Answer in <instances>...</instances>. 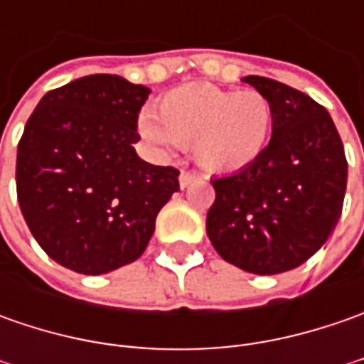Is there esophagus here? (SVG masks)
<instances>
[{"mask_svg":"<svg viewBox=\"0 0 364 364\" xmlns=\"http://www.w3.org/2000/svg\"><path fill=\"white\" fill-rule=\"evenodd\" d=\"M196 180V174H192V172H186V170H182V174H180V188H188L190 184Z\"/></svg>","mask_w":364,"mask_h":364,"instance_id":"34e87169","label":"esophagus"}]
</instances>
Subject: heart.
I'll return each instance as SVG.
<instances>
[{"label": "heart", "mask_w": 364, "mask_h": 364, "mask_svg": "<svg viewBox=\"0 0 364 364\" xmlns=\"http://www.w3.org/2000/svg\"><path fill=\"white\" fill-rule=\"evenodd\" d=\"M273 129L272 101L263 92L231 91L210 82H190L168 91L154 117L139 119V133L151 146H192L206 172L235 174L265 154Z\"/></svg>", "instance_id": "b5f03b06"}]
</instances>
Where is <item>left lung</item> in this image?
I'll list each match as a JSON object with an SVG mask.
<instances>
[{
	"mask_svg": "<svg viewBox=\"0 0 364 364\" xmlns=\"http://www.w3.org/2000/svg\"><path fill=\"white\" fill-rule=\"evenodd\" d=\"M243 80L272 101V139L247 170L210 180L217 198L206 232L225 261L275 275L326 243L343 213L348 164L334 121L312 97L273 78Z\"/></svg>",
	"mask_w": 364,
	"mask_h": 364,
	"instance_id": "left-lung-1",
	"label": "left lung"
}]
</instances>
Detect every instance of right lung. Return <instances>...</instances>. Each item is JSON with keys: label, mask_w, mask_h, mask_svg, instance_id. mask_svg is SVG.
I'll list each match as a JSON object with an SVG mask.
<instances>
[{"label": "right lung", "mask_w": 364, "mask_h": 364, "mask_svg": "<svg viewBox=\"0 0 364 364\" xmlns=\"http://www.w3.org/2000/svg\"><path fill=\"white\" fill-rule=\"evenodd\" d=\"M149 89L89 75L48 91L18 144L16 188L26 225L56 263L85 275L146 251L178 170L144 161L137 117Z\"/></svg>", "instance_id": "add662e5"}]
</instances>
